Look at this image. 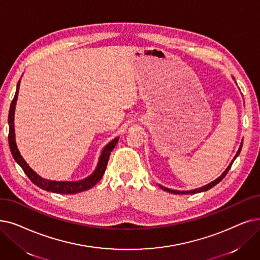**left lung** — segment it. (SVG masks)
Masks as SVG:
<instances>
[{
	"instance_id": "left-lung-1",
	"label": "left lung",
	"mask_w": 260,
	"mask_h": 260,
	"mask_svg": "<svg viewBox=\"0 0 260 260\" xmlns=\"http://www.w3.org/2000/svg\"><path fill=\"white\" fill-rule=\"evenodd\" d=\"M241 149H242V142H241V144H240V146H239V150H238V152L236 153V155H235V157H234V159L232 160V162L230 164V166L226 168V170H225L217 179H214L213 182H211V183H209L208 185H205V186H203V187H201V188H198V189H193V190H188V191H179V190H172V189H169V188H166V187H164V186H160L159 185V187L161 188V189H164L165 191H168V192H170V193H174V194H193V193H199V192H203V191H207V190H209L210 188H212L213 186H216L217 184H219L221 180L225 177V175L228 174V172L230 171V169H231V167H232V165H233V162H234V160L236 159L237 157H238V155L240 154V151H241Z\"/></svg>"
}]
</instances>
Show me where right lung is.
<instances>
[{"label": "right lung", "instance_id": "obj_1", "mask_svg": "<svg viewBox=\"0 0 260 260\" xmlns=\"http://www.w3.org/2000/svg\"><path fill=\"white\" fill-rule=\"evenodd\" d=\"M19 86L20 81L17 85L16 94L14 96V100L11 101L10 108H9V115H8V124H9V134H8V142H9V148L13 154L14 159L16 162L22 168V170L27 175V177L31 180V183L35 184L37 187L51 191V192L55 193H60V194H75L78 192H83L90 188H92L100 179L103 177V174L105 173L107 162L109 159V156L111 151L114 150L116 144L119 141V137L112 139L105 148L103 149L101 156L99 158V162L95 168V170L91 175L82 179V180H76V182H56V180H50L42 178L39 176L32 169L26 164V161L23 159V157L21 156L16 143V137H15V125H14V120H15V109H16V103L18 99V92H19Z\"/></svg>", "mask_w": 260, "mask_h": 260}]
</instances>
